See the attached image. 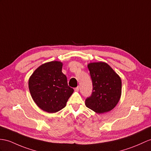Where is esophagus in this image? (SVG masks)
Instances as JSON below:
<instances>
[{
  "instance_id": "34e87169",
  "label": "esophagus",
  "mask_w": 151,
  "mask_h": 151,
  "mask_svg": "<svg viewBox=\"0 0 151 151\" xmlns=\"http://www.w3.org/2000/svg\"><path fill=\"white\" fill-rule=\"evenodd\" d=\"M74 90H75V91H79V86L76 87Z\"/></svg>"
}]
</instances>
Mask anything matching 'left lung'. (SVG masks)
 Returning a JSON list of instances; mask_svg holds the SVG:
<instances>
[{
  "instance_id": "1",
  "label": "left lung",
  "mask_w": 151,
  "mask_h": 151,
  "mask_svg": "<svg viewBox=\"0 0 151 151\" xmlns=\"http://www.w3.org/2000/svg\"><path fill=\"white\" fill-rule=\"evenodd\" d=\"M93 83V92L86 99V107L101 114L111 111L120 101L122 81L120 76L105 62L88 65Z\"/></svg>"
}]
</instances>
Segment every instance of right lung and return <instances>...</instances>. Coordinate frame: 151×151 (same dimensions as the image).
<instances>
[{
	"mask_svg": "<svg viewBox=\"0 0 151 151\" xmlns=\"http://www.w3.org/2000/svg\"><path fill=\"white\" fill-rule=\"evenodd\" d=\"M62 67L61 61L47 62L36 68L29 79V89L33 101L47 113H56L65 108L73 92L61 71Z\"/></svg>",
	"mask_w": 151,
	"mask_h": 151,
	"instance_id": "1",
	"label": "right lung"
}]
</instances>
